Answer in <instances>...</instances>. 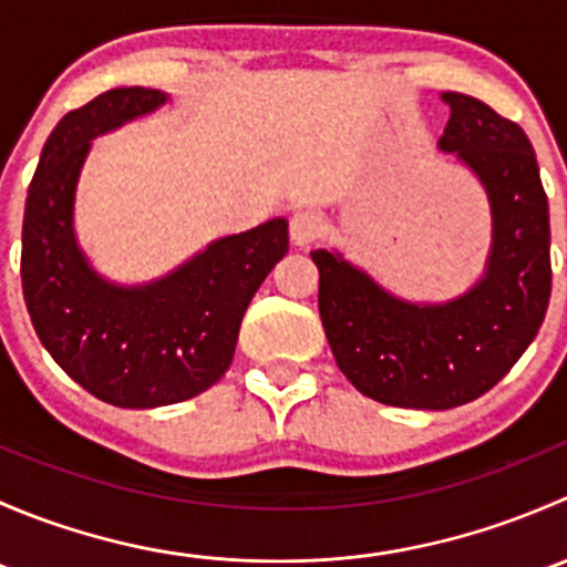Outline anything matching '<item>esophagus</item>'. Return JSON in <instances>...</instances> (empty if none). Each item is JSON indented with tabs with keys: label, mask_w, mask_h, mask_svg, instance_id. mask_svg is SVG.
<instances>
[{
	"label": "esophagus",
	"mask_w": 567,
	"mask_h": 567,
	"mask_svg": "<svg viewBox=\"0 0 567 567\" xmlns=\"http://www.w3.org/2000/svg\"><path fill=\"white\" fill-rule=\"evenodd\" d=\"M323 233V216L312 208H301L290 216V238L296 247H307V244L318 241Z\"/></svg>",
	"instance_id": "esophagus-1"
}]
</instances>
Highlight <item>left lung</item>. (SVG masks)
Masks as SVG:
<instances>
[{"instance_id": "1", "label": "left lung", "mask_w": 567, "mask_h": 567, "mask_svg": "<svg viewBox=\"0 0 567 567\" xmlns=\"http://www.w3.org/2000/svg\"><path fill=\"white\" fill-rule=\"evenodd\" d=\"M439 147L483 181L494 214L488 271L447 305H409L340 255L318 249V310L337 368L368 398L442 411L477 400L522 359L551 296L548 203L522 125L483 101L444 93Z\"/></svg>"}]
</instances>
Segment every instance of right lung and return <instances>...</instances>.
Listing matches in <instances>:
<instances>
[{"label": "right lung", "mask_w": 567, "mask_h": 567, "mask_svg": "<svg viewBox=\"0 0 567 567\" xmlns=\"http://www.w3.org/2000/svg\"><path fill=\"white\" fill-rule=\"evenodd\" d=\"M164 101L158 90L117 87L68 112L40 153L21 230V288L40 342L79 386L120 409L181 403L214 386L251 296L288 251V221L271 219L145 288L95 277L73 238L90 140Z\"/></svg>", "instance_id": "add662e5"}]
</instances>
